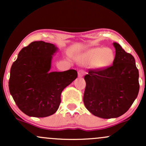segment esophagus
I'll return each mask as SVG.
<instances>
[{"mask_svg": "<svg viewBox=\"0 0 146 146\" xmlns=\"http://www.w3.org/2000/svg\"><path fill=\"white\" fill-rule=\"evenodd\" d=\"M85 74V71H83V70H80L78 72V77H80V78H82V77H83L84 75Z\"/></svg>", "mask_w": 146, "mask_h": 146, "instance_id": "34e87169", "label": "esophagus"}]
</instances>
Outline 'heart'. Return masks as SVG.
<instances>
[{"label":"heart","instance_id":"obj_1","mask_svg":"<svg viewBox=\"0 0 146 146\" xmlns=\"http://www.w3.org/2000/svg\"><path fill=\"white\" fill-rule=\"evenodd\" d=\"M114 60V53L110 48L101 47L89 49L84 53L82 61L86 64H93L98 68H104L110 66Z\"/></svg>","mask_w":146,"mask_h":146}]
</instances>
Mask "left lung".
<instances>
[{
    "label": "left lung",
    "instance_id": "1",
    "mask_svg": "<svg viewBox=\"0 0 146 146\" xmlns=\"http://www.w3.org/2000/svg\"><path fill=\"white\" fill-rule=\"evenodd\" d=\"M115 57L111 66L88 69L84 76L83 101L95 116L116 118L128 111L139 90V71L134 57L113 43Z\"/></svg>",
    "mask_w": 146,
    "mask_h": 146
}]
</instances>
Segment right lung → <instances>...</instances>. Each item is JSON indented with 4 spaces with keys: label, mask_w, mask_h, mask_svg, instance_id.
<instances>
[{
    "label": "right lung",
    "mask_w": 146,
    "mask_h": 146,
    "mask_svg": "<svg viewBox=\"0 0 146 146\" xmlns=\"http://www.w3.org/2000/svg\"><path fill=\"white\" fill-rule=\"evenodd\" d=\"M53 44L32 42L19 52L10 71L9 89L23 113L30 117H45L59 108L62 91L78 77L75 70L49 72Z\"/></svg>",
    "instance_id": "right-lung-1"
}]
</instances>
